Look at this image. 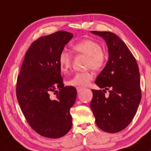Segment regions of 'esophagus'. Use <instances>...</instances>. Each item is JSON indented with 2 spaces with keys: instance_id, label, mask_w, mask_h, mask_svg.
I'll return each instance as SVG.
<instances>
[{
  "instance_id": "esophagus-1",
  "label": "esophagus",
  "mask_w": 151,
  "mask_h": 151,
  "mask_svg": "<svg viewBox=\"0 0 151 151\" xmlns=\"http://www.w3.org/2000/svg\"><path fill=\"white\" fill-rule=\"evenodd\" d=\"M84 87H82V86H77V87H76V89H77V91H78V93H80V92H81L82 90H84Z\"/></svg>"
}]
</instances>
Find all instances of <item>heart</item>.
<instances>
[{
    "mask_svg": "<svg viewBox=\"0 0 151 151\" xmlns=\"http://www.w3.org/2000/svg\"><path fill=\"white\" fill-rule=\"evenodd\" d=\"M73 49L75 52L82 53L88 57L87 67L98 70L104 66L106 55L97 41L84 39L74 45ZM58 62L61 71L67 73L71 67V55L67 51H62L59 55ZM93 77V73L91 71L78 72L68 81V84L70 86H86Z\"/></svg>",
    "mask_w": 151,
    "mask_h": 151,
    "instance_id": "1",
    "label": "heart"
}]
</instances>
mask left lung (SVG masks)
<instances>
[{
  "label": "left lung",
  "instance_id": "1",
  "mask_svg": "<svg viewBox=\"0 0 151 151\" xmlns=\"http://www.w3.org/2000/svg\"><path fill=\"white\" fill-rule=\"evenodd\" d=\"M91 32L104 39L109 51L106 65L95 81L104 89L91 90V108L101 130L117 133L131 122L141 101L139 67L127 45L117 35L110 32ZM106 90L108 97L103 93Z\"/></svg>",
  "mask_w": 151,
  "mask_h": 151
}]
</instances>
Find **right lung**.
<instances>
[{
    "mask_svg": "<svg viewBox=\"0 0 151 151\" xmlns=\"http://www.w3.org/2000/svg\"><path fill=\"white\" fill-rule=\"evenodd\" d=\"M73 37L71 33L59 31L34 41L18 76L16 96L22 112L30 127L43 137L60 138L72 127L69 111L77 91L64 85L58 58Z\"/></svg>",
    "mask_w": 151,
    "mask_h": 151,
    "instance_id": "add662e5",
    "label": "right lung"
}]
</instances>
